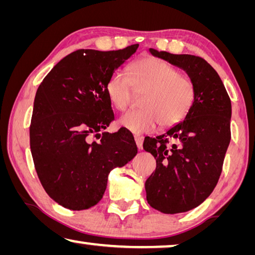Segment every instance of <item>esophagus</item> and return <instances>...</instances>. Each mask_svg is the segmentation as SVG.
Returning a JSON list of instances; mask_svg holds the SVG:
<instances>
[{"label":"esophagus","instance_id":"34e87169","mask_svg":"<svg viewBox=\"0 0 255 255\" xmlns=\"http://www.w3.org/2000/svg\"><path fill=\"white\" fill-rule=\"evenodd\" d=\"M143 140H144V137L142 135H135V142L137 144V147L139 149H142L143 147Z\"/></svg>","mask_w":255,"mask_h":255}]
</instances>
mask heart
Listing matches in <instances>:
<instances>
[{
  "instance_id": "obj_1",
  "label": "heart",
  "mask_w": 255,
  "mask_h": 255,
  "mask_svg": "<svg viewBox=\"0 0 255 255\" xmlns=\"http://www.w3.org/2000/svg\"><path fill=\"white\" fill-rule=\"evenodd\" d=\"M129 76L116 71L109 77L106 90L111 103L125 110L130 103L132 86L146 90L138 110L128 111L119 125L132 132H147L157 124L170 127L183 120L195 101V85L168 62L156 58L137 60L128 68Z\"/></svg>"
}]
</instances>
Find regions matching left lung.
<instances>
[{
	"mask_svg": "<svg viewBox=\"0 0 255 255\" xmlns=\"http://www.w3.org/2000/svg\"><path fill=\"white\" fill-rule=\"evenodd\" d=\"M149 53L183 69L195 85V101L183 121L155 138L145 137L143 148L156 160L145 183L148 204L175 215L199 207L213 192L230 143L232 102L218 72L200 56Z\"/></svg>",
	"mask_w": 255,
	"mask_h": 255,
	"instance_id": "obj_1",
	"label": "left lung"
}]
</instances>
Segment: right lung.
I'll use <instances>...</instances> for the list:
<instances>
[{"label": "right lung", "mask_w": 255, "mask_h": 255, "mask_svg": "<svg viewBox=\"0 0 255 255\" xmlns=\"http://www.w3.org/2000/svg\"><path fill=\"white\" fill-rule=\"evenodd\" d=\"M137 48H80L56 63L36 92L31 155L40 184L63 208L80 211L98 204L109 173L137 154L134 136L125 128L100 132L115 119L106 90L109 77ZM93 134L99 142L91 140Z\"/></svg>", "instance_id": "right-lung-1"}]
</instances>
